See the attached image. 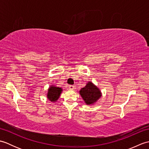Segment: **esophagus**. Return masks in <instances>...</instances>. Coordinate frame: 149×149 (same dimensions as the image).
<instances>
[{"label": "esophagus", "mask_w": 149, "mask_h": 149, "mask_svg": "<svg viewBox=\"0 0 149 149\" xmlns=\"http://www.w3.org/2000/svg\"><path fill=\"white\" fill-rule=\"evenodd\" d=\"M69 88H70V90H74L75 89V86H74V85H70V86H69Z\"/></svg>", "instance_id": "obj_1"}]
</instances>
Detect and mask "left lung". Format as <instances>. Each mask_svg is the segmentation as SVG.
<instances>
[{"label": "left lung", "mask_w": 149, "mask_h": 149, "mask_svg": "<svg viewBox=\"0 0 149 149\" xmlns=\"http://www.w3.org/2000/svg\"><path fill=\"white\" fill-rule=\"evenodd\" d=\"M79 93L87 105L95 103L102 96L100 90L91 82H88L86 86L81 88Z\"/></svg>", "instance_id": "1"}]
</instances>
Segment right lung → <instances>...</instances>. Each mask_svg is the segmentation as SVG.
Here are the masks:
<instances>
[{
	"mask_svg": "<svg viewBox=\"0 0 149 149\" xmlns=\"http://www.w3.org/2000/svg\"><path fill=\"white\" fill-rule=\"evenodd\" d=\"M62 88L56 87L55 86H50L48 90L47 97L48 99L51 102H56L59 99V97L62 92Z\"/></svg>",
	"mask_w": 149,
	"mask_h": 149,
	"instance_id": "obj_1",
	"label": "right lung"
}]
</instances>
